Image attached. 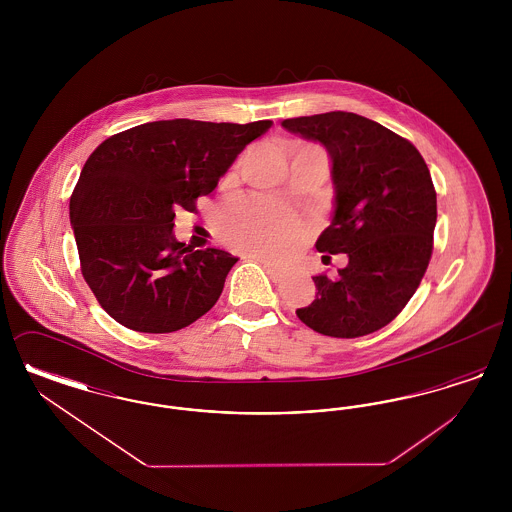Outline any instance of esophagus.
Returning <instances> with one entry per match:
<instances>
[{"label":"esophagus","mask_w":512,"mask_h":512,"mask_svg":"<svg viewBox=\"0 0 512 512\" xmlns=\"http://www.w3.org/2000/svg\"><path fill=\"white\" fill-rule=\"evenodd\" d=\"M261 265H263V268L267 270L268 276L272 278V280H282L284 276H286V270L282 267H276V265H272L270 261H267V259H257Z\"/></svg>","instance_id":"34e87169"}]
</instances>
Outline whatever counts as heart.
Instances as JSON below:
<instances>
[{
	"mask_svg": "<svg viewBox=\"0 0 512 512\" xmlns=\"http://www.w3.org/2000/svg\"><path fill=\"white\" fill-rule=\"evenodd\" d=\"M220 232L238 249L280 255L305 236V226L292 213L263 199H244L222 215Z\"/></svg>",
	"mask_w": 512,
	"mask_h": 512,
	"instance_id": "1",
	"label": "heart"
}]
</instances>
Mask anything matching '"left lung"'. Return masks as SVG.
Here are the masks:
<instances>
[{
  "mask_svg": "<svg viewBox=\"0 0 512 512\" xmlns=\"http://www.w3.org/2000/svg\"><path fill=\"white\" fill-rule=\"evenodd\" d=\"M282 126L326 147L334 215L320 253H347L338 278L313 276L317 297L297 317L318 334L359 338L401 313L416 292L434 247L438 199L418 149L380 122L332 111Z\"/></svg>",
  "mask_w": 512,
  "mask_h": 512,
  "instance_id": "1",
  "label": "left lung"
}]
</instances>
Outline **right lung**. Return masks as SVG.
Listing matches in <instances>:
<instances>
[{
	"label": "right lung",
	"mask_w": 512,
	"mask_h": 512,
	"mask_svg": "<svg viewBox=\"0 0 512 512\" xmlns=\"http://www.w3.org/2000/svg\"><path fill=\"white\" fill-rule=\"evenodd\" d=\"M272 121H155L96 147L76 182L69 215L80 268L119 324L167 334L203 317L236 257L174 238L178 209L195 211L247 144Z\"/></svg>",
	"instance_id": "add662e5"
}]
</instances>
